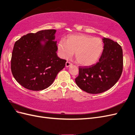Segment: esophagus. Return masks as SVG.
<instances>
[{
    "label": "esophagus",
    "mask_w": 135,
    "mask_h": 135,
    "mask_svg": "<svg viewBox=\"0 0 135 135\" xmlns=\"http://www.w3.org/2000/svg\"><path fill=\"white\" fill-rule=\"evenodd\" d=\"M71 65H72V64H71V63H70V62L67 61L66 62V67L70 66H71Z\"/></svg>",
    "instance_id": "obj_1"
}]
</instances>
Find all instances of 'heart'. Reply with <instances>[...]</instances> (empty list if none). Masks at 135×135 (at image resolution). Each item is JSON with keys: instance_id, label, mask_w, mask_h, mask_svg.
<instances>
[{"instance_id": "1", "label": "heart", "mask_w": 135, "mask_h": 135, "mask_svg": "<svg viewBox=\"0 0 135 135\" xmlns=\"http://www.w3.org/2000/svg\"><path fill=\"white\" fill-rule=\"evenodd\" d=\"M58 49L62 57L67 58L75 52L79 64L89 66L94 64L103 50V44L98 38L84 34L69 35L66 42H58Z\"/></svg>"}]
</instances>
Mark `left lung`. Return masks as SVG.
Instances as JSON below:
<instances>
[{
    "mask_svg": "<svg viewBox=\"0 0 135 135\" xmlns=\"http://www.w3.org/2000/svg\"><path fill=\"white\" fill-rule=\"evenodd\" d=\"M104 50L99 61L90 66H79L75 83L90 94L104 92L115 85L123 68V49L116 42L104 38Z\"/></svg>",
    "mask_w": 135,
    "mask_h": 135,
    "instance_id": "1",
    "label": "left lung"
}]
</instances>
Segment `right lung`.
Here are the masks:
<instances>
[{
    "label": "right lung",
    "mask_w": 135,
    "mask_h": 135,
    "mask_svg": "<svg viewBox=\"0 0 135 135\" xmlns=\"http://www.w3.org/2000/svg\"><path fill=\"white\" fill-rule=\"evenodd\" d=\"M55 32L51 29L29 33L15 43L11 72L16 81L27 89L39 91L46 89L65 67L66 61L59 58L56 52Z\"/></svg>",
    "instance_id": "obj_1"
}]
</instances>
